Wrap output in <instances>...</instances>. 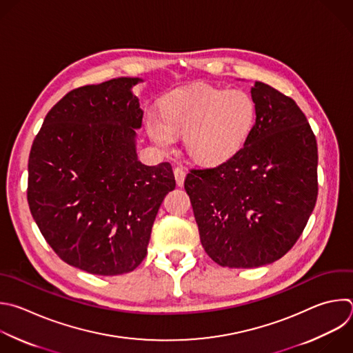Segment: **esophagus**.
Listing matches in <instances>:
<instances>
[{"label": "esophagus", "mask_w": 353, "mask_h": 353, "mask_svg": "<svg viewBox=\"0 0 353 353\" xmlns=\"http://www.w3.org/2000/svg\"><path fill=\"white\" fill-rule=\"evenodd\" d=\"M174 179H176V184L179 187L184 185V179H185V172L181 168H176L174 169Z\"/></svg>", "instance_id": "esophagus-1"}]
</instances>
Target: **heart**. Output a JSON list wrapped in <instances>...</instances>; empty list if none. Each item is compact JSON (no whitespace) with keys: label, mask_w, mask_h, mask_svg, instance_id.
I'll return each mask as SVG.
<instances>
[{"label":"heart","mask_w":353,"mask_h":353,"mask_svg":"<svg viewBox=\"0 0 353 353\" xmlns=\"http://www.w3.org/2000/svg\"><path fill=\"white\" fill-rule=\"evenodd\" d=\"M256 102L241 88L195 85L162 98L159 116H147L145 129L155 145L169 151L184 134L190 158L203 166H219L236 157L256 122Z\"/></svg>","instance_id":"1"}]
</instances>
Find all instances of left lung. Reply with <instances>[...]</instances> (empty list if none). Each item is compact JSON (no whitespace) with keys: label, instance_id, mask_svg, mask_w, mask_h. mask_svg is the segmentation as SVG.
<instances>
[{"label":"left lung","instance_id":"left-lung-1","mask_svg":"<svg viewBox=\"0 0 353 353\" xmlns=\"http://www.w3.org/2000/svg\"><path fill=\"white\" fill-rule=\"evenodd\" d=\"M243 150L184 181L205 252L220 266L259 268L284 256L317 199V143L295 101L262 81Z\"/></svg>","mask_w":353,"mask_h":353}]
</instances>
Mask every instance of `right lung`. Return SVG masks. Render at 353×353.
Here are the masks:
<instances>
[{"mask_svg": "<svg viewBox=\"0 0 353 353\" xmlns=\"http://www.w3.org/2000/svg\"><path fill=\"white\" fill-rule=\"evenodd\" d=\"M139 77L68 92L47 113L29 157L28 202L43 237L68 265L98 276L133 272L145 258L170 163L139 161Z\"/></svg>", "mask_w": 353, "mask_h": 353, "instance_id": "add662e5", "label": "right lung"}]
</instances>
